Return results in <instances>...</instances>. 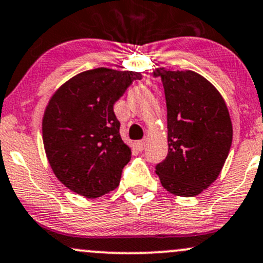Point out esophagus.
<instances>
[{"label": "esophagus", "mask_w": 263, "mask_h": 263, "mask_svg": "<svg viewBox=\"0 0 263 263\" xmlns=\"http://www.w3.org/2000/svg\"><path fill=\"white\" fill-rule=\"evenodd\" d=\"M146 143H147V140L145 138V140H141V141H137L136 143H135V146H136V148L138 149V151H142L143 148H145V146H146Z\"/></svg>", "instance_id": "1"}]
</instances>
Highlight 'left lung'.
<instances>
[{
    "label": "left lung",
    "instance_id": "obj_1",
    "mask_svg": "<svg viewBox=\"0 0 263 263\" xmlns=\"http://www.w3.org/2000/svg\"><path fill=\"white\" fill-rule=\"evenodd\" d=\"M167 105L168 154L156 166L161 184L182 197L217 180L232 143V121L218 89L197 72L156 68Z\"/></svg>",
    "mask_w": 263,
    "mask_h": 263
}]
</instances>
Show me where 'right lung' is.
Returning a JSON list of instances; mask_svg holds the SVG:
<instances>
[{"label": "right lung", "instance_id": "add662e5", "mask_svg": "<svg viewBox=\"0 0 263 263\" xmlns=\"http://www.w3.org/2000/svg\"><path fill=\"white\" fill-rule=\"evenodd\" d=\"M141 72L99 67L66 81L42 118L46 156L54 176L77 195L96 198L120 184L131 147L120 136L114 103Z\"/></svg>", "mask_w": 263, "mask_h": 263}]
</instances>
